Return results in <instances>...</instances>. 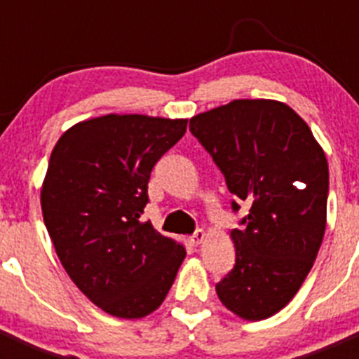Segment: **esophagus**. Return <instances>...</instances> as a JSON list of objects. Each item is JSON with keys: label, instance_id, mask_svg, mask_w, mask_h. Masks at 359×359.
<instances>
[{"label": "esophagus", "instance_id": "obj_1", "mask_svg": "<svg viewBox=\"0 0 359 359\" xmlns=\"http://www.w3.org/2000/svg\"><path fill=\"white\" fill-rule=\"evenodd\" d=\"M203 239H205V231L203 230H196L192 236L189 237V243L192 244V246H198V244L203 243Z\"/></svg>", "mask_w": 359, "mask_h": 359}]
</instances>
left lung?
Wrapping results in <instances>:
<instances>
[{
	"mask_svg": "<svg viewBox=\"0 0 359 359\" xmlns=\"http://www.w3.org/2000/svg\"><path fill=\"white\" fill-rule=\"evenodd\" d=\"M226 187L250 205L231 230L236 266L215 284L224 307L264 320L290 302L325 231L329 167L309 126L277 100H231L190 118ZM233 212L239 210L231 201Z\"/></svg>",
	"mask_w": 359,
	"mask_h": 359,
	"instance_id": "obj_1",
	"label": "left lung"
}]
</instances>
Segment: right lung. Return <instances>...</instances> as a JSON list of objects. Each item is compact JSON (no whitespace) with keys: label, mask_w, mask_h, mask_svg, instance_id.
<instances>
[{"label":"right lung","mask_w":359,"mask_h":359,"mask_svg":"<svg viewBox=\"0 0 359 359\" xmlns=\"http://www.w3.org/2000/svg\"><path fill=\"white\" fill-rule=\"evenodd\" d=\"M187 120L106 115L59 138L41 208L59 261L95 306L142 318L161 306L187 252L140 221L152 167L185 135Z\"/></svg>","instance_id":"right-lung-1"}]
</instances>
